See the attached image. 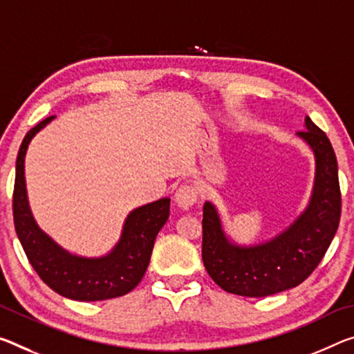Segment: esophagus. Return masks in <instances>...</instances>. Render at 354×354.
I'll return each instance as SVG.
<instances>
[{
  "instance_id": "34e87169",
  "label": "esophagus",
  "mask_w": 354,
  "mask_h": 354,
  "mask_svg": "<svg viewBox=\"0 0 354 354\" xmlns=\"http://www.w3.org/2000/svg\"><path fill=\"white\" fill-rule=\"evenodd\" d=\"M197 198L198 192L194 184H183V186H179L175 194V201L181 209H189L190 206L197 203Z\"/></svg>"
}]
</instances>
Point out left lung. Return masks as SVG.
Masks as SVG:
<instances>
[{"label":"left lung","mask_w":354,"mask_h":354,"mask_svg":"<svg viewBox=\"0 0 354 354\" xmlns=\"http://www.w3.org/2000/svg\"><path fill=\"white\" fill-rule=\"evenodd\" d=\"M298 136L315 153V187L304 214L279 238L249 249L232 245L214 206L209 201L203 205L201 258L209 277L228 293L263 298L298 287L315 271L337 232L342 194L333 145L308 116L306 131Z\"/></svg>","instance_id":"1"}]
</instances>
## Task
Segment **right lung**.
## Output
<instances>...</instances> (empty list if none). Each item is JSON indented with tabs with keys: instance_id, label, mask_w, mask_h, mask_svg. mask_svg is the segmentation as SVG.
Masks as SVG:
<instances>
[{
	"instance_id": "right-lung-1",
	"label": "right lung",
	"mask_w": 354,
	"mask_h": 354,
	"mask_svg": "<svg viewBox=\"0 0 354 354\" xmlns=\"http://www.w3.org/2000/svg\"><path fill=\"white\" fill-rule=\"evenodd\" d=\"M53 120L48 116L26 133L15 164L12 212L17 236L37 276L56 293L75 301H102L129 293L147 272L159 230L170 216V198L137 207L129 214L120 244L104 258H80L58 248L31 216L26 200L25 154L36 132Z\"/></svg>"
}]
</instances>
